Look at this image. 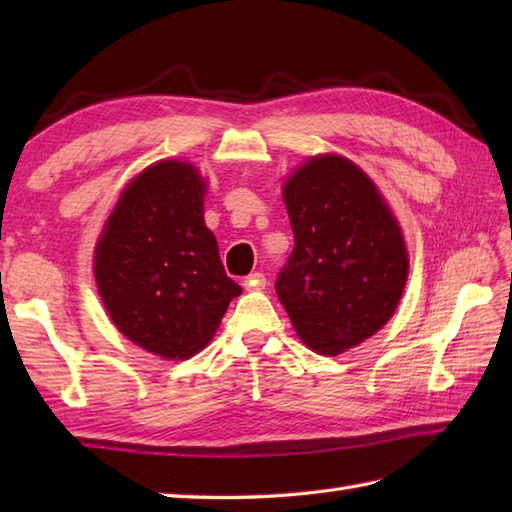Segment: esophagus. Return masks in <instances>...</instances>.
Masks as SVG:
<instances>
[{
	"mask_svg": "<svg viewBox=\"0 0 512 512\" xmlns=\"http://www.w3.org/2000/svg\"><path fill=\"white\" fill-rule=\"evenodd\" d=\"M246 290H264L266 288V277L262 273H253L244 279Z\"/></svg>",
	"mask_w": 512,
	"mask_h": 512,
	"instance_id": "obj_1",
	"label": "esophagus"
}]
</instances>
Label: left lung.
Returning a JSON list of instances; mask_svg holds the SVG:
<instances>
[{
  "label": "left lung",
  "instance_id": "8db88e82",
  "mask_svg": "<svg viewBox=\"0 0 512 512\" xmlns=\"http://www.w3.org/2000/svg\"><path fill=\"white\" fill-rule=\"evenodd\" d=\"M284 200L295 248L275 290L299 339L336 356L394 314L409 275L405 239L376 184L341 156L310 158Z\"/></svg>",
  "mask_w": 512,
  "mask_h": 512
}]
</instances>
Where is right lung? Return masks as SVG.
<instances>
[{
  "instance_id": "add662e5",
  "label": "right lung",
  "mask_w": 512,
  "mask_h": 512,
  "mask_svg": "<svg viewBox=\"0 0 512 512\" xmlns=\"http://www.w3.org/2000/svg\"><path fill=\"white\" fill-rule=\"evenodd\" d=\"M206 184L189 162L160 160L127 184L94 253V277L114 325L162 358L211 341L239 288L204 224Z\"/></svg>"
}]
</instances>
